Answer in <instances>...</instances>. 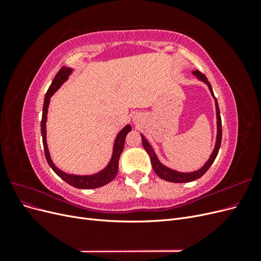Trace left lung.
<instances>
[{"mask_svg":"<svg viewBox=\"0 0 261 261\" xmlns=\"http://www.w3.org/2000/svg\"><path fill=\"white\" fill-rule=\"evenodd\" d=\"M195 76H197V78L198 80L202 81L203 83H206L209 87V90L211 92V94L213 96V98H215L216 100V109H217V123H218V134H217V143H216V147H215V150H213L212 154L210 155L209 160L206 162V164L203 165V167L198 170V171H195V172H192V173H181V172H177V171H174V170H171L167 167H164V165L159 161V159H158L153 149L151 148V146L149 145L148 141L146 140V138L143 136H141V141H143V146L145 148V150L147 151V153L149 154L150 156V160H151V164H152V168L155 172V174L159 176L160 178L164 179V180H168V181H172V183H187V181H192V180H195L197 178L201 177L204 173H206L208 171V169L211 167V164L213 163V161L216 160V158L218 155V152H219V149H220V146H221V140H222V123H221V115H220V110H219V106H218V101L215 97V94H213V91H212V88H211V85L210 83L208 82L207 77L204 76L202 73H200L199 70H195V72H193Z\"/></svg>","mask_w":261,"mask_h":261,"instance_id":"8db88e82","label":"left lung"}]
</instances>
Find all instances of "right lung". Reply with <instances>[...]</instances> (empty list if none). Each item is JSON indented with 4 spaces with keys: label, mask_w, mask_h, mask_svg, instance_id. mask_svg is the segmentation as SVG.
Wrapping results in <instances>:
<instances>
[{
    "label": "right lung",
    "mask_w": 261,
    "mask_h": 261,
    "mask_svg": "<svg viewBox=\"0 0 261 261\" xmlns=\"http://www.w3.org/2000/svg\"><path fill=\"white\" fill-rule=\"evenodd\" d=\"M72 73V68H68L63 66L58 74L55 75L54 80L52 81L51 86L49 87L48 91L45 93L44 97V102H43V109H42V120H41V135H42V143H43V148H44V154H45V159L48 161L49 165L52 168V170L57 173V174L63 179L65 180L67 184L72 185L76 188H82V189H90V188H98L103 186L108 183H110L117 174L118 171V160H120L121 153L124 149V144H125V138L126 135H127L128 132H130L132 127L130 125H126L125 127L118 133V135L116 136L115 143H114V149H113V155L111 158V161L109 162L108 167L102 170L101 172L97 173V174L93 175H87V176H80V175H72V174H67V173H64L55 167L54 163L52 162L50 153H49V149L48 146H46V138H45V122H46V114H48V107L50 103V98L52 97V94L57 91L61 85L66 82L68 78L69 74Z\"/></svg>",
    "instance_id": "right-lung-1"
}]
</instances>
